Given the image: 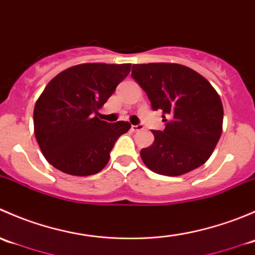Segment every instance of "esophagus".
Returning a JSON list of instances; mask_svg holds the SVG:
<instances>
[{
  "label": "esophagus",
  "instance_id": "esophagus-1",
  "mask_svg": "<svg viewBox=\"0 0 255 255\" xmlns=\"http://www.w3.org/2000/svg\"><path fill=\"white\" fill-rule=\"evenodd\" d=\"M130 129H132L133 132H140V130H143V126L142 125L132 126V128H130Z\"/></svg>",
  "mask_w": 255,
  "mask_h": 255
}]
</instances>
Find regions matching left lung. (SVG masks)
I'll return each mask as SVG.
<instances>
[{"mask_svg":"<svg viewBox=\"0 0 255 255\" xmlns=\"http://www.w3.org/2000/svg\"><path fill=\"white\" fill-rule=\"evenodd\" d=\"M132 76L166 122L164 130H153V144L140 150L148 169L180 176L206 163L223 125L222 102L212 85L192 69L174 63L135 64Z\"/></svg>","mask_w":255,"mask_h":255,"instance_id":"1","label":"left lung"}]
</instances>
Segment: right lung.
I'll return each mask as SVG.
<instances>
[{
    "label": "right lung",
    "instance_id": "right-lung-1",
    "mask_svg": "<svg viewBox=\"0 0 255 255\" xmlns=\"http://www.w3.org/2000/svg\"><path fill=\"white\" fill-rule=\"evenodd\" d=\"M130 64L87 63L71 66L50 80L34 106V134L49 164L74 176L97 174L130 125L107 123L99 111Z\"/></svg>",
    "mask_w": 255,
    "mask_h": 255
}]
</instances>
